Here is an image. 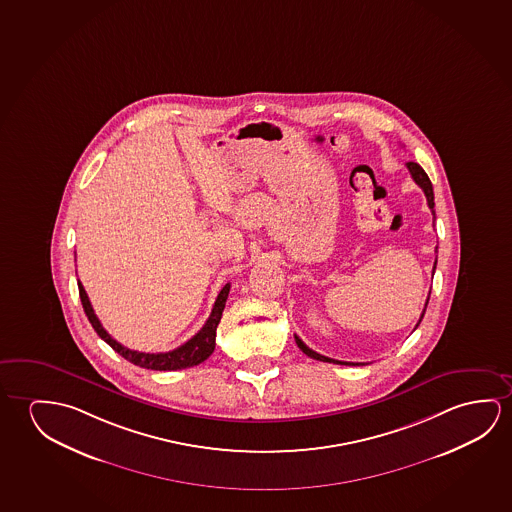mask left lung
I'll return each instance as SVG.
<instances>
[{"label": "left lung", "mask_w": 512, "mask_h": 512, "mask_svg": "<svg viewBox=\"0 0 512 512\" xmlns=\"http://www.w3.org/2000/svg\"><path fill=\"white\" fill-rule=\"evenodd\" d=\"M409 173H411V177H413V181L417 182L420 188L424 189L425 198H427V205H429V209H431V213L434 216V193H433V184L429 181V177H427V173L424 172V168L418 165V163H413V161H409L408 165ZM434 269H436V262H434ZM427 303H429V298H427ZM427 303H425V307H427ZM424 312L420 315V321H422V317H424ZM418 321V324H420ZM294 339H296V344H298L299 349L303 351V353L310 356V358H314V360H319V362H328V363H337V365H363V363H347V362H339V360H333V358H328V356H323V354L315 353L314 349H310V347L303 342V340L299 339L298 335H294Z\"/></svg>", "instance_id": "obj_1"}]
</instances>
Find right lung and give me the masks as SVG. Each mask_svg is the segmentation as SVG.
I'll use <instances>...</instances> for the list:
<instances>
[{
  "instance_id": "add662e5",
  "label": "right lung",
  "mask_w": 512,
  "mask_h": 512,
  "mask_svg": "<svg viewBox=\"0 0 512 512\" xmlns=\"http://www.w3.org/2000/svg\"><path fill=\"white\" fill-rule=\"evenodd\" d=\"M79 287V298H81V305L85 308V314H87L88 321L94 326V330L97 331V335L108 344L113 347L120 356H124L126 360L143 367V369L150 370H181L188 369V367H195L198 363L205 362L211 354H213L214 346H216V328L221 321V314H223V308L227 303L228 292H230V284L225 285L221 289L218 298L214 301L213 312L209 315V319L205 321L202 330L198 331L195 337L182 344L181 347L168 351V353H140V351H133V349H127V347L118 344L117 340L111 339L110 333L104 330L103 324L97 319V315L94 314V308L90 305V299H88L87 292L83 289V285L78 280Z\"/></svg>"
}]
</instances>
